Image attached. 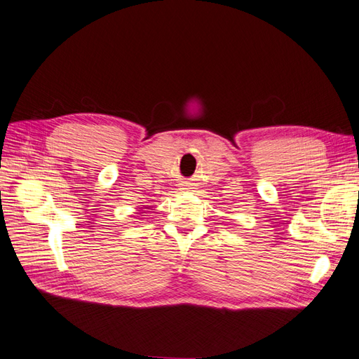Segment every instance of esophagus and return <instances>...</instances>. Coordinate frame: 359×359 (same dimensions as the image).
Here are the masks:
<instances>
[{"label":"esophagus","instance_id":"obj_1","mask_svg":"<svg viewBox=\"0 0 359 359\" xmlns=\"http://www.w3.org/2000/svg\"><path fill=\"white\" fill-rule=\"evenodd\" d=\"M182 190H187V189H182Z\"/></svg>","mask_w":359,"mask_h":359}]
</instances>
